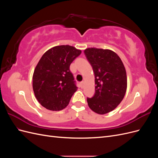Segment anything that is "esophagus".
<instances>
[{
	"label": "esophagus",
	"mask_w": 158,
	"mask_h": 158,
	"mask_svg": "<svg viewBox=\"0 0 158 158\" xmlns=\"http://www.w3.org/2000/svg\"><path fill=\"white\" fill-rule=\"evenodd\" d=\"M84 82H80V87H81V88H82L84 87Z\"/></svg>",
	"instance_id": "1"
}]
</instances>
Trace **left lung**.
Returning <instances> with one entry per match:
<instances>
[{"instance_id": "left-lung-1", "label": "left lung", "mask_w": 158, "mask_h": 158, "mask_svg": "<svg viewBox=\"0 0 158 158\" xmlns=\"http://www.w3.org/2000/svg\"><path fill=\"white\" fill-rule=\"evenodd\" d=\"M95 76L94 97L87 98L89 107L104 114L112 111L123 99L127 88L126 69L118 55L110 49L91 47L84 50Z\"/></svg>"}]
</instances>
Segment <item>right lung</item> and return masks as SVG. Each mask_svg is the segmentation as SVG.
<instances>
[{
    "instance_id": "obj_1",
    "label": "right lung",
    "mask_w": 158,
    "mask_h": 158,
    "mask_svg": "<svg viewBox=\"0 0 158 158\" xmlns=\"http://www.w3.org/2000/svg\"><path fill=\"white\" fill-rule=\"evenodd\" d=\"M82 51L70 45L52 47L43 55L33 74V89L37 101L51 111L68 106L78 88L70 65Z\"/></svg>"
}]
</instances>
